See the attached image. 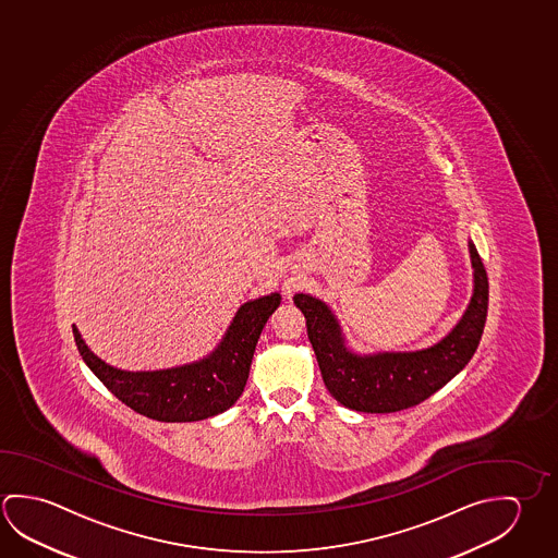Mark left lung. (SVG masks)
Wrapping results in <instances>:
<instances>
[{
	"label": "left lung",
	"instance_id": "8db88e82",
	"mask_svg": "<svg viewBox=\"0 0 558 558\" xmlns=\"http://www.w3.org/2000/svg\"><path fill=\"white\" fill-rule=\"evenodd\" d=\"M473 293L461 319L436 344L409 352L360 354L348 347L335 311L310 293L293 303L307 320V337L319 362L323 381L342 407L357 412L404 411L426 401L451 381L475 354L488 310V278L475 243L469 239Z\"/></svg>",
	"mask_w": 558,
	"mask_h": 558
}]
</instances>
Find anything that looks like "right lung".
I'll list each match as a JSON object with an SVG mask.
<instances>
[{
	"instance_id": "1",
	"label": "right lung",
	"mask_w": 558,
	"mask_h": 558,
	"mask_svg": "<svg viewBox=\"0 0 558 558\" xmlns=\"http://www.w3.org/2000/svg\"><path fill=\"white\" fill-rule=\"evenodd\" d=\"M280 293L245 302L210 354L183 366L129 372L93 354L74 325L83 362L102 385L132 411L159 422H196L228 411L248 379L256 342L266 320L280 305Z\"/></svg>"
}]
</instances>
